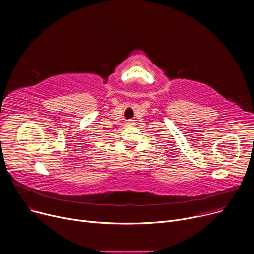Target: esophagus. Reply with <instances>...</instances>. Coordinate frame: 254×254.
<instances>
[{"mask_svg": "<svg viewBox=\"0 0 254 254\" xmlns=\"http://www.w3.org/2000/svg\"><path fill=\"white\" fill-rule=\"evenodd\" d=\"M127 126H132V125H135V122H134V120H127Z\"/></svg>", "mask_w": 254, "mask_h": 254, "instance_id": "esophagus-1", "label": "esophagus"}]
</instances>
